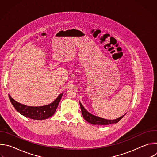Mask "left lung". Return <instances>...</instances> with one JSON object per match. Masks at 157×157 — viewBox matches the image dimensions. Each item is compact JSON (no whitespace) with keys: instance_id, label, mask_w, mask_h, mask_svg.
<instances>
[{"instance_id":"obj_1","label":"left lung","mask_w":157,"mask_h":157,"mask_svg":"<svg viewBox=\"0 0 157 157\" xmlns=\"http://www.w3.org/2000/svg\"><path fill=\"white\" fill-rule=\"evenodd\" d=\"M79 104H80V107H81L82 115L84 119L89 123H90L91 124H94V125H109V124H116L119 121H121L125 115V114H124L122 116L120 117L119 118H117L114 120L105 119H103V118L96 116L94 115L91 114V113H89L88 111H87L85 109V108L82 106V104L80 102H79Z\"/></svg>"}]
</instances>
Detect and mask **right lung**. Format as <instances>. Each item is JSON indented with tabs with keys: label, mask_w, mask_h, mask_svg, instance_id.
<instances>
[{
	"label": "right lung",
	"mask_w": 157,
	"mask_h": 157,
	"mask_svg": "<svg viewBox=\"0 0 157 157\" xmlns=\"http://www.w3.org/2000/svg\"><path fill=\"white\" fill-rule=\"evenodd\" d=\"M62 96L63 93H61L51 104L38 107L28 106L21 104L15 101L9 94V98L14 108L21 115L32 119L44 120L52 117L55 114Z\"/></svg>",
	"instance_id": "obj_1"
}]
</instances>
